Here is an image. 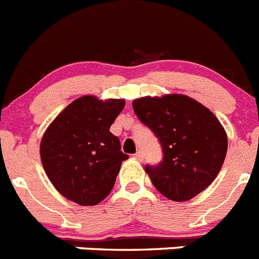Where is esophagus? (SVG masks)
<instances>
[{
	"label": "esophagus",
	"mask_w": 259,
	"mask_h": 259,
	"mask_svg": "<svg viewBox=\"0 0 259 259\" xmlns=\"http://www.w3.org/2000/svg\"><path fill=\"white\" fill-rule=\"evenodd\" d=\"M134 157H135V158H136V160H139V161H143V158H144V156H143V152H141V151L136 152V153L134 154Z\"/></svg>",
	"instance_id": "esophagus-1"
}]
</instances>
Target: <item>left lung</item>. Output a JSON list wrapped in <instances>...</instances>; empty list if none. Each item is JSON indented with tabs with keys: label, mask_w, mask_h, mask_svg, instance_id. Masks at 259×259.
<instances>
[{
	"label": "left lung",
	"mask_w": 259,
	"mask_h": 259,
	"mask_svg": "<svg viewBox=\"0 0 259 259\" xmlns=\"http://www.w3.org/2000/svg\"><path fill=\"white\" fill-rule=\"evenodd\" d=\"M132 107L160 141L163 158L145 171L163 196L185 202L213 182L225 160L228 139L215 115L182 94L143 97Z\"/></svg>",
	"instance_id": "1"
}]
</instances>
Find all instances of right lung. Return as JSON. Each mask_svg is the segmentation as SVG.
I'll return each instance as SVG.
<instances>
[{"mask_svg": "<svg viewBox=\"0 0 259 259\" xmlns=\"http://www.w3.org/2000/svg\"><path fill=\"white\" fill-rule=\"evenodd\" d=\"M124 99L99 101L85 96L57 115L40 143L41 163L56 190L81 205L101 203L114 187L128 154L110 127Z\"/></svg>", "mask_w": 259, "mask_h": 259, "instance_id": "add662e5", "label": "right lung"}]
</instances>
